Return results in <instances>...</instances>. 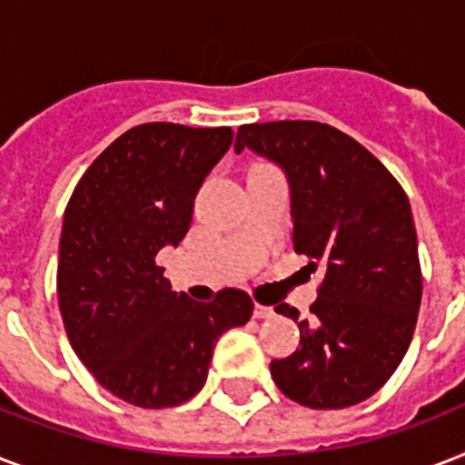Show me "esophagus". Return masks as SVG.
Returning <instances> with one entry per match:
<instances>
[{
	"label": "esophagus",
	"mask_w": 465,
	"mask_h": 465,
	"mask_svg": "<svg viewBox=\"0 0 465 465\" xmlns=\"http://www.w3.org/2000/svg\"><path fill=\"white\" fill-rule=\"evenodd\" d=\"M253 316H255V318H261V321H265V318H272V316H275V309H272V306L255 304Z\"/></svg>",
	"instance_id": "34e87169"
}]
</instances>
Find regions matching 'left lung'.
<instances>
[{"mask_svg": "<svg viewBox=\"0 0 465 465\" xmlns=\"http://www.w3.org/2000/svg\"><path fill=\"white\" fill-rule=\"evenodd\" d=\"M243 147L277 161L290 178L294 251L323 265L313 321H299L297 352L270 361L294 403L331 411L374 396L408 352L422 270L411 203L389 168L338 127L316 120L241 125Z\"/></svg>", "mask_w": 465, "mask_h": 465, "instance_id": "left-lung-1", "label": "left lung"}]
</instances>
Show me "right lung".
<instances>
[{
  "label": "right lung",
  "mask_w": 465,
  "mask_h": 465,
  "mask_svg": "<svg viewBox=\"0 0 465 465\" xmlns=\"http://www.w3.org/2000/svg\"><path fill=\"white\" fill-rule=\"evenodd\" d=\"M232 127L144 123L79 178L60 236L57 302L69 345L105 391L137 408H173L203 389L219 335L248 323L243 290L212 302L171 292L156 253L188 233L193 200Z\"/></svg>",
  "instance_id": "right-lung-1"
}]
</instances>
